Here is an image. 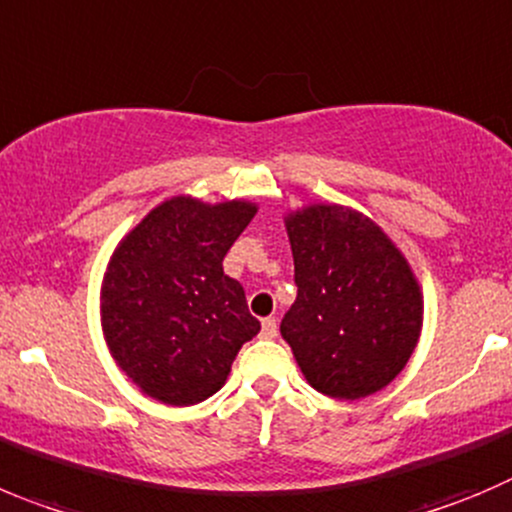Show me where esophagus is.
Returning <instances> with one entry per match:
<instances>
[{
  "label": "esophagus",
  "mask_w": 512,
  "mask_h": 512,
  "mask_svg": "<svg viewBox=\"0 0 512 512\" xmlns=\"http://www.w3.org/2000/svg\"><path fill=\"white\" fill-rule=\"evenodd\" d=\"M262 336L265 338L278 336V321H275V318H265V321H262Z\"/></svg>",
  "instance_id": "34e87169"
}]
</instances>
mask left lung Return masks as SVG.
I'll return each instance as SVG.
<instances>
[{
    "instance_id": "obj_1",
    "label": "left lung",
    "mask_w": 512,
    "mask_h": 512,
    "mask_svg": "<svg viewBox=\"0 0 512 512\" xmlns=\"http://www.w3.org/2000/svg\"><path fill=\"white\" fill-rule=\"evenodd\" d=\"M298 298L280 333L315 391L364 399L396 379L422 333L407 257L356 209L310 204L285 217Z\"/></svg>"
}]
</instances>
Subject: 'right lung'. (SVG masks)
Wrapping results in <instances>:
<instances>
[{"label": "right lung", "mask_w": 512, "mask_h": 512, "mask_svg": "<svg viewBox=\"0 0 512 512\" xmlns=\"http://www.w3.org/2000/svg\"><path fill=\"white\" fill-rule=\"evenodd\" d=\"M257 214L245 199L171 197L113 252L100 290L116 364L151 399L189 407L217 394L242 343L260 333L222 260Z\"/></svg>", "instance_id": "right-lung-1"}]
</instances>
